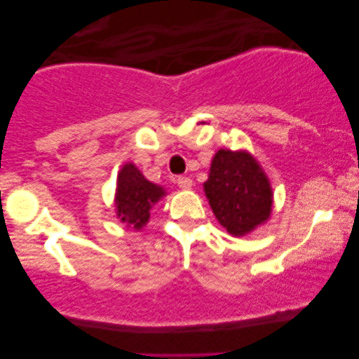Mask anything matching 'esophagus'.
I'll list each match as a JSON object with an SVG mask.
<instances>
[{
	"label": "esophagus",
	"instance_id": "1",
	"mask_svg": "<svg viewBox=\"0 0 359 359\" xmlns=\"http://www.w3.org/2000/svg\"><path fill=\"white\" fill-rule=\"evenodd\" d=\"M176 184H178L181 189H191V188H193V181H191L188 176H178V178H176Z\"/></svg>",
	"mask_w": 359,
	"mask_h": 359
}]
</instances>
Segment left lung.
<instances>
[{
	"mask_svg": "<svg viewBox=\"0 0 359 359\" xmlns=\"http://www.w3.org/2000/svg\"><path fill=\"white\" fill-rule=\"evenodd\" d=\"M204 193L220 225L235 237L253 232L271 214V184L248 151L220 149L210 163Z\"/></svg>",
	"mask_w": 359,
	"mask_h": 359,
	"instance_id": "obj_1",
	"label": "left lung"
}]
</instances>
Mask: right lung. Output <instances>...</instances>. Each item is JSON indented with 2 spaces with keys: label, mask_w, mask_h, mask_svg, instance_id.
<instances>
[{
  "label": "right lung",
  "mask_w": 359,
  "mask_h": 359,
  "mask_svg": "<svg viewBox=\"0 0 359 359\" xmlns=\"http://www.w3.org/2000/svg\"><path fill=\"white\" fill-rule=\"evenodd\" d=\"M166 193L158 184L150 183L134 163H126L117 175L116 209L117 217L127 227L144 229L150 219V210Z\"/></svg>",
  "instance_id": "1"
}]
</instances>
